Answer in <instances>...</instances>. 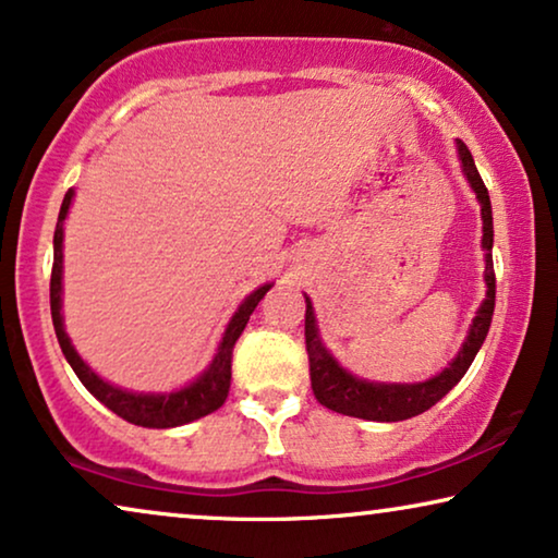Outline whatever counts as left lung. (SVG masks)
<instances>
[{"label":"left lung","mask_w":558,"mask_h":558,"mask_svg":"<svg viewBox=\"0 0 558 558\" xmlns=\"http://www.w3.org/2000/svg\"><path fill=\"white\" fill-rule=\"evenodd\" d=\"M457 155H460L462 172L470 180V187L475 190L480 208H483V248H485V284L487 296L480 304L475 319H472L470 335L464 340V345L449 368H445L439 376H434L424 384H371V380L355 378L353 373L342 371L338 361L327 353L317 335L315 325V310H312L310 296H304L307 302V312H304V342H307V355H310V380L315 399L323 407L338 411L345 416L368 418V422H403V418L424 414L426 409H432L434 403L452 391L460 384V378L468 373V368L475 361L480 345L487 338L490 330L493 312H495V269H493V208H490V195L483 178H480L475 159H472L468 144L457 140Z\"/></svg>","instance_id":"left-lung-1"}]
</instances>
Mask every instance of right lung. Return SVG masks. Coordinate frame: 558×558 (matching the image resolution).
I'll list each match as a JSON object with an SVG mask.
<instances>
[{
    "instance_id": "add662e5",
    "label": "right lung",
    "mask_w": 558,
    "mask_h": 558,
    "mask_svg": "<svg viewBox=\"0 0 558 558\" xmlns=\"http://www.w3.org/2000/svg\"><path fill=\"white\" fill-rule=\"evenodd\" d=\"M73 190H68L60 205V216L56 226V239H52V277H50V315L52 325H56V335L63 350L65 361L71 363L75 376L81 378V384L104 403L106 409H111L113 414L126 418L129 424L147 426V429H170V426H180L195 418L208 416L213 411L220 409L228 399V388H231V361H233V345L241 338L243 327H246L251 312L256 310V304L264 300V294L269 292L271 284L258 287L254 294H248L235 315L228 323L223 340H220L218 353L213 357L210 368L203 373L201 378L193 384L180 388L174 393H129L124 388H117L106 384L104 378H98L86 363L81 361V355L75 353V348L68 340L63 330V315H60V294H63V220L71 208Z\"/></svg>"
}]
</instances>
